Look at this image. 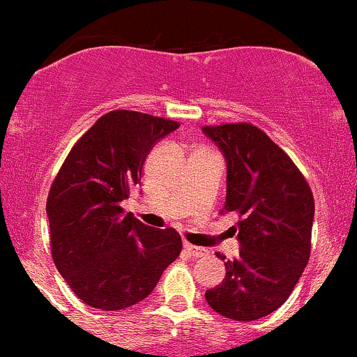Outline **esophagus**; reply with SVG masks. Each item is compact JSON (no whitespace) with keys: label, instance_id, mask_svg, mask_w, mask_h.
<instances>
[{"label":"esophagus","instance_id":"esophagus-1","mask_svg":"<svg viewBox=\"0 0 357 357\" xmlns=\"http://www.w3.org/2000/svg\"><path fill=\"white\" fill-rule=\"evenodd\" d=\"M183 247H184V250H186L188 253H190L191 257H203V255H206V250L202 248V247H195V245L188 243V241H184Z\"/></svg>","mask_w":357,"mask_h":357}]
</instances>
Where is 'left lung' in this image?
<instances>
[{
    "label": "left lung",
    "instance_id": "1",
    "mask_svg": "<svg viewBox=\"0 0 357 357\" xmlns=\"http://www.w3.org/2000/svg\"><path fill=\"white\" fill-rule=\"evenodd\" d=\"M202 130L227 162L221 215L240 216V255L225 261V280L204 297L223 317L257 321L284 304L309 261L312 191L292 159L258 127L223 124Z\"/></svg>",
    "mask_w": 357,
    "mask_h": 357
}]
</instances>
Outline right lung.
<instances>
[{
	"label": "right lung",
	"instance_id": "obj_1",
	"mask_svg": "<svg viewBox=\"0 0 357 357\" xmlns=\"http://www.w3.org/2000/svg\"><path fill=\"white\" fill-rule=\"evenodd\" d=\"M179 127L134 110L102 116L65 159L48 192L52 255L75 296L93 309L144 301L181 253L173 228L155 230L122 210L155 142Z\"/></svg>",
	"mask_w": 357,
	"mask_h": 357
}]
</instances>
